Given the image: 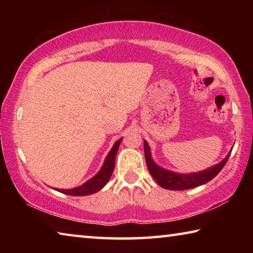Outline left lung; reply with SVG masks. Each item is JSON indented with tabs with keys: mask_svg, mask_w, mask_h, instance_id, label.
<instances>
[{
	"mask_svg": "<svg viewBox=\"0 0 253 253\" xmlns=\"http://www.w3.org/2000/svg\"><path fill=\"white\" fill-rule=\"evenodd\" d=\"M144 151L147 169L153 178L155 179L158 185L162 186L163 188L173 191L190 190V188H194L200 185H203V184H207L221 172V169L224 168V165L226 164V162H228L231 154L230 151L224 160H222L220 163L213 165L212 168H209L207 169L196 173L183 174L175 173L172 172V170H169L158 166L153 160L151 148H149V145L146 140H144Z\"/></svg>",
	"mask_w": 253,
	"mask_h": 253,
	"instance_id": "left-lung-1",
	"label": "left lung"
}]
</instances>
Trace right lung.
<instances>
[{
  "mask_svg": "<svg viewBox=\"0 0 253 253\" xmlns=\"http://www.w3.org/2000/svg\"><path fill=\"white\" fill-rule=\"evenodd\" d=\"M122 139H118L116 143L114 144L113 148L110 149L108 155L106 156L104 164H102L101 169H99L95 176H92L90 179L84 183L83 185L77 186L74 188H54L63 194L72 195V196H85L96 193V192L100 191L107 183H108L111 174L114 172L115 169V161H116V155L119 148V145L122 143Z\"/></svg>",
  "mask_w": 253,
  "mask_h": 253,
  "instance_id": "1",
  "label": "right lung"
}]
</instances>
